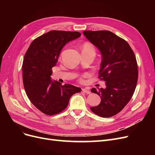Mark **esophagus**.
<instances>
[{
  "label": "esophagus",
  "instance_id": "obj_1",
  "mask_svg": "<svg viewBox=\"0 0 155 155\" xmlns=\"http://www.w3.org/2000/svg\"><path fill=\"white\" fill-rule=\"evenodd\" d=\"M82 91L83 92H85V93H86V94H90L91 93V91L88 90V89H87V88H83V89H82Z\"/></svg>",
  "mask_w": 155,
  "mask_h": 155
}]
</instances>
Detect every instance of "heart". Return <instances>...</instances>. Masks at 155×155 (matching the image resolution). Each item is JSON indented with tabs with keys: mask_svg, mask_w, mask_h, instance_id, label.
I'll list each match as a JSON object with an SVG mask.
<instances>
[{
	"mask_svg": "<svg viewBox=\"0 0 155 155\" xmlns=\"http://www.w3.org/2000/svg\"><path fill=\"white\" fill-rule=\"evenodd\" d=\"M82 51H91L94 53H95V48L93 46V45L91 43H86L82 46Z\"/></svg>",
	"mask_w": 155,
	"mask_h": 155,
	"instance_id": "1",
	"label": "heart"
}]
</instances>
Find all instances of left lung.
Returning <instances> with one entry per match:
<instances>
[{
  "label": "left lung",
  "instance_id": "8db88e82",
  "mask_svg": "<svg viewBox=\"0 0 155 155\" xmlns=\"http://www.w3.org/2000/svg\"><path fill=\"white\" fill-rule=\"evenodd\" d=\"M83 35L100 51V78L105 88H92L101 97L100 104L91 107L104 118L122 110L132 97L138 81V66L134 54L127 42L110 31H84Z\"/></svg>",
  "mask_w": 155,
  "mask_h": 155
}]
</instances>
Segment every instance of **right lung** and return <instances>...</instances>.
Returning <instances> with one entry per match:
<instances>
[{"label":"right lung","mask_w":155,"mask_h":155,"mask_svg":"<svg viewBox=\"0 0 155 155\" xmlns=\"http://www.w3.org/2000/svg\"><path fill=\"white\" fill-rule=\"evenodd\" d=\"M81 36L78 31H50L32 41L22 63L23 85L28 97L37 109L47 115L63 111L74 94L81 88L52 80L51 68L61 51L70 41Z\"/></svg>","instance_id":"add662e5"}]
</instances>
